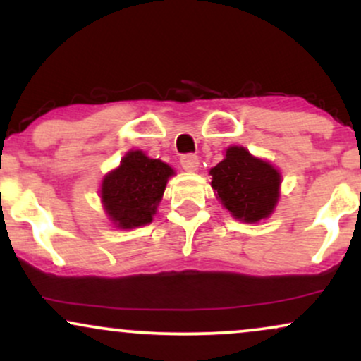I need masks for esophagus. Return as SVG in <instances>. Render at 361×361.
Masks as SVG:
<instances>
[{
	"label": "esophagus",
	"instance_id": "obj_1",
	"mask_svg": "<svg viewBox=\"0 0 361 361\" xmlns=\"http://www.w3.org/2000/svg\"><path fill=\"white\" fill-rule=\"evenodd\" d=\"M181 166H183L185 171H197L198 164H200V159H198L195 154H185L181 156Z\"/></svg>",
	"mask_w": 361,
	"mask_h": 361
}]
</instances>
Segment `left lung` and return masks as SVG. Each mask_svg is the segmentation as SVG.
Returning a JSON list of instances; mask_svg holds the SVG:
<instances>
[{
  "instance_id": "left-lung-1",
  "label": "left lung",
  "mask_w": 361,
  "mask_h": 361,
  "mask_svg": "<svg viewBox=\"0 0 361 361\" xmlns=\"http://www.w3.org/2000/svg\"><path fill=\"white\" fill-rule=\"evenodd\" d=\"M210 175L217 197L239 221L258 222L275 209L280 173L267 161L252 157L244 147L227 149L226 157L210 169Z\"/></svg>"
}]
</instances>
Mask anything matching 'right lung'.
Instances as JSON below:
<instances>
[{
    "mask_svg": "<svg viewBox=\"0 0 361 361\" xmlns=\"http://www.w3.org/2000/svg\"><path fill=\"white\" fill-rule=\"evenodd\" d=\"M173 169L142 151H130L102 183V200L110 219L122 229L152 221Z\"/></svg>",
    "mask_w": 361,
    "mask_h": 361,
    "instance_id": "1",
    "label": "right lung"
}]
</instances>
